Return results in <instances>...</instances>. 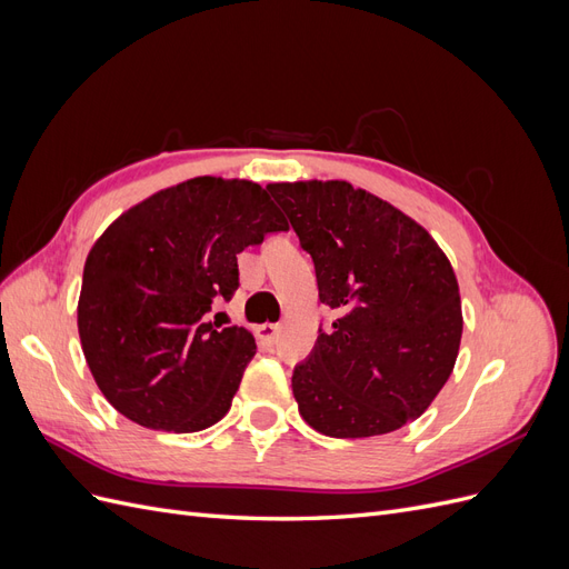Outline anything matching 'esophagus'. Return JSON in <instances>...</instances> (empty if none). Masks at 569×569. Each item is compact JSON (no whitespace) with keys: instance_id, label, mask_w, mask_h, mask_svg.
<instances>
[{"instance_id":"obj_1","label":"esophagus","mask_w":569,"mask_h":569,"mask_svg":"<svg viewBox=\"0 0 569 569\" xmlns=\"http://www.w3.org/2000/svg\"><path fill=\"white\" fill-rule=\"evenodd\" d=\"M256 335H258V339H261L263 343H274V341H278V337H280V325H274V322L258 325L256 327Z\"/></svg>"}]
</instances>
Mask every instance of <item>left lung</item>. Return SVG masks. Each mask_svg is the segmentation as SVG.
<instances>
[{
  "mask_svg": "<svg viewBox=\"0 0 569 569\" xmlns=\"http://www.w3.org/2000/svg\"><path fill=\"white\" fill-rule=\"evenodd\" d=\"M266 189L313 258L320 301L341 313L291 377L301 418L335 439L418 420L460 349L451 261L420 222L343 180Z\"/></svg>",
  "mask_w": 569,
  "mask_h": 569,
  "instance_id": "1",
  "label": "left lung"
}]
</instances>
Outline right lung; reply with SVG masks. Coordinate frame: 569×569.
<instances>
[{
  "label": "right lung",
  "instance_id": "right-lung-1",
  "mask_svg": "<svg viewBox=\"0 0 569 569\" xmlns=\"http://www.w3.org/2000/svg\"><path fill=\"white\" fill-rule=\"evenodd\" d=\"M287 228L261 184L213 176L166 187L111 222L84 261L78 332L120 416L176 435L226 416L256 341L206 313L239 287L237 253Z\"/></svg>",
  "mask_w": 569,
  "mask_h": 569
}]
</instances>
